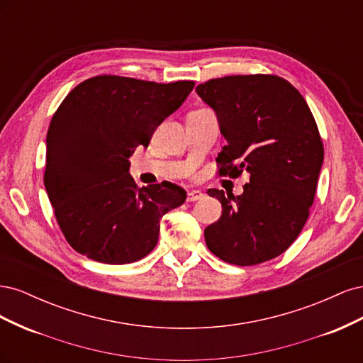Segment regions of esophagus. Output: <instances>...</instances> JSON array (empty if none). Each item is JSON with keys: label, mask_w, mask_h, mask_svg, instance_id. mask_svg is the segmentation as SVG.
<instances>
[{"label": "esophagus", "mask_w": 363, "mask_h": 363, "mask_svg": "<svg viewBox=\"0 0 363 363\" xmlns=\"http://www.w3.org/2000/svg\"><path fill=\"white\" fill-rule=\"evenodd\" d=\"M203 196H204V194H203L201 191L194 189V191H189V192H188V201H191V203L199 201V200L203 199Z\"/></svg>", "instance_id": "obj_1"}]
</instances>
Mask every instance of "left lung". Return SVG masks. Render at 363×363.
I'll list each match as a JSON object with an SVG mask.
<instances>
[{
  "instance_id": "8db88e82",
  "label": "left lung",
  "mask_w": 363,
  "mask_h": 363,
  "mask_svg": "<svg viewBox=\"0 0 363 363\" xmlns=\"http://www.w3.org/2000/svg\"><path fill=\"white\" fill-rule=\"evenodd\" d=\"M219 119L227 145L216 157L219 177L250 172L244 194L208 189L223 204L207 225V248L238 267L286 251L298 238L315 200L324 160L323 139L303 95L279 75L212 79L195 87Z\"/></svg>"
}]
</instances>
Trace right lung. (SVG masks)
<instances>
[{
	"instance_id": "add662e5",
	"label": "right lung",
	"mask_w": 363,
	"mask_h": 363,
	"mask_svg": "<svg viewBox=\"0 0 363 363\" xmlns=\"http://www.w3.org/2000/svg\"><path fill=\"white\" fill-rule=\"evenodd\" d=\"M194 86L96 75L62 101L48 127L43 183L77 252L123 265L155 250L162 216L184 203L186 191L169 182L139 188L128 159Z\"/></svg>"
}]
</instances>
